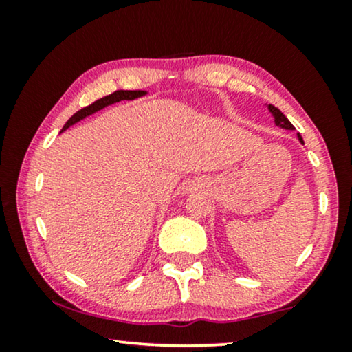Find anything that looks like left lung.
Segmentation results:
<instances>
[{"mask_svg": "<svg viewBox=\"0 0 352 352\" xmlns=\"http://www.w3.org/2000/svg\"><path fill=\"white\" fill-rule=\"evenodd\" d=\"M269 110H271V112L274 113V117H276V123L277 124H280V126L285 128V129H295V126H293V124L290 123V120H288L285 115H283L277 107H274V105H269ZM300 141L302 142L301 136H300Z\"/></svg>", "mask_w": 352, "mask_h": 352, "instance_id": "left-lung-1", "label": "left lung"}]
</instances>
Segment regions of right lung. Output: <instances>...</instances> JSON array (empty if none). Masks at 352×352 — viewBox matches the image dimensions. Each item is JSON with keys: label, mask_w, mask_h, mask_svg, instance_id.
<instances>
[{"label": "right lung", "mask_w": 352, "mask_h": 352, "mask_svg": "<svg viewBox=\"0 0 352 352\" xmlns=\"http://www.w3.org/2000/svg\"><path fill=\"white\" fill-rule=\"evenodd\" d=\"M142 94H146V93H144V91H115V93L105 96V98L99 99V100H96V102H93L91 105H86V107H83L81 110H78V112H76V113L72 115L69 122L64 124V129L72 126V124L76 123V122H80L81 118L88 117V115L98 112V110L104 109V107H107V105H110V104L120 102V100L136 99V98H139V96H142ZM64 129H62V131H64Z\"/></svg>", "instance_id": "right-lung-1"}]
</instances>
